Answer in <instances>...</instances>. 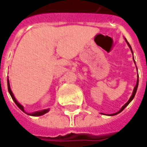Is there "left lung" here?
Wrapping results in <instances>:
<instances>
[{
  "instance_id": "8db88e82",
  "label": "left lung",
  "mask_w": 147,
  "mask_h": 147,
  "mask_svg": "<svg viewBox=\"0 0 147 147\" xmlns=\"http://www.w3.org/2000/svg\"><path fill=\"white\" fill-rule=\"evenodd\" d=\"M127 44H128V45H129L130 49H131V45H129V43H128V42H127ZM131 52H132V49H131ZM133 58H134V57H133ZM134 63H135V62H134ZM138 80H137V84H136V86H135V88H134V91H133V94H132V95H131V98H130V99L128 100V102H127V103H126V104H125V105H124L123 107H122V108L120 109L119 111H118V112L115 113V114H111V115H117V114H119V113L121 112L122 111H123L124 108H125V107H127V106L128 105V104H129V103H130V102H131V100H132V99L134 98V95H135V94H136V91H137V89H138Z\"/></svg>"
}]
</instances>
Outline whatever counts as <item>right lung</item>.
I'll return each instance as SVG.
<instances>
[{
	"mask_svg": "<svg viewBox=\"0 0 147 147\" xmlns=\"http://www.w3.org/2000/svg\"><path fill=\"white\" fill-rule=\"evenodd\" d=\"M7 83H8V90H9V94H10V95H11V97H12V98H13V100L14 101V102L16 103V106L20 108L22 111H24V107H22V106L20 105L19 102L16 101V99L15 98V97H14V95H13V92H12V91H11V89H10V86H9V79H8V81H7ZM49 110L47 109V110H44V111H37V112H35V113H32V114H28V115H32V116H40V115H45V113H47L48 111H49Z\"/></svg>",
	"mask_w": 147,
	"mask_h": 147,
	"instance_id": "right-lung-1",
	"label": "right lung"
}]
</instances>
